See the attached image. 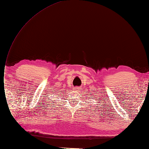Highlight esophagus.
Listing matches in <instances>:
<instances>
[{"label": "esophagus", "instance_id": "1", "mask_svg": "<svg viewBox=\"0 0 149 149\" xmlns=\"http://www.w3.org/2000/svg\"><path fill=\"white\" fill-rule=\"evenodd\" d=\"M81 90V87H76L75 88V90L77 91V92H80V91Z\"/></svg>", "mask_w": 149, "mask_h": 149}]
</instances>
